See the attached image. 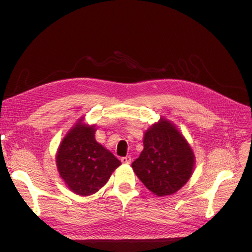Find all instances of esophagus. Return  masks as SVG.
<instances>
[{
    "label": "esophagus",
    "instance_id": "esophagus-1",
    "mask_svg": "<svg viewBox=\"0 0 252 252\" xmlns=\"http://www.w3.org/2000/svg\"><path fill=\"white\" fill-rule=\"evenodd\" d=\"M121 162L123 164H130L131 163V157H124L121 158Z\"/></svg>",
    "mask_w": 252,
    "mask_h": 252
}]
</instances>
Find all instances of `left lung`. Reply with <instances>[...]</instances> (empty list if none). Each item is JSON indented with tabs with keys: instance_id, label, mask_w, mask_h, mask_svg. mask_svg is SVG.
<instances>
[{
	"instance_id": "obj_1",
	"label": "left lung",
	"mask_w": 252,
	"mask_h": 252,
	"mask_svg": "<svg viewBox=\"0 0 252 252\" xmlns=\"http://www.w3.org/2000/svg\"><path fill=\"white\" fill-rule=\"evenodd\" d=\"M143 144L140 157L131 164L136 177L158 196L177 192L191 177L195 165L187 140L162 117L145 131Z\"/></svg>"
}]
</instances>
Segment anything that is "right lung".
<instances>
[{
    "label": "right lung",
    "mask_w": 252,
    "mask_h": 252,
    "mask_svg": "<svg viewBox=\"0 0 252 252\" xmlns=\"http://www.w3.org/2000/svg\"><path fill=\"white\" fill-rule=\"evenodd\" d=\"M95 125L78 120L60 143L56 156L60 177L72 192L87 196L98 191L121 165L111 152L95 141Z\"/></svg>",
    "instance_id": "add662e5"
}]
</instances>
